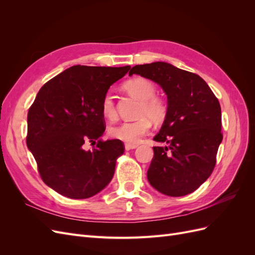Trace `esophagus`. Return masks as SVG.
Instances as JSON below:
<instances>
[{
  "label": "esophagus",
  "instance_id": "1",
  "mask_svg": "<svg viewBox=\"0 0 255 255\" xmlns=\"http://www.w3.org/2000/svg\"><path fill=\"white\" fill-rule=\"evenodd\" d=\"M137 146H138L137 144H133V143H126V144H125V148H126V150H127V151L136 149Z\"/></svg>",
  "mask_w": 255,
  "mask_h": 255
}]
</instances>
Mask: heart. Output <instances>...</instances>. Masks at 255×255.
<instances>
[{
	"mask_svg": "<svg viewBox=\"0 0 255 255\" xmlns=\"http://www.w3.org/2000/svg\"><path fill=\"white\" fill-rule=\"evenodd\" d=\"M123 89L130 96L140 100L138 107L139 118L133 121H125L120 125L110 128L112 137L125 141L127 143L139 142L141 137L149 132L151 128V120L153 122L163 121L167 106L164 100L155 96L156 88L150 80L144 78H134L123 84ZM101 111L107 119H115L117 116L114 99L110 94H106L101 102Z\"/></svg>",
	"mask_w": 255,
	"mask_h": 255,
	"instance_id": "obj_1",
	"label": "heart"
}]
</instances>
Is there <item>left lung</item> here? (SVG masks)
Instances as JSON below:
<instances>
[{
  "label": "left lung",
  "instance_id": "8db88e82",
  "mask_svg": "<svg viewBox=\"0 0 255 255\" xmlns=\"http://www.w3.org/2000/svg\"><path fill=\"white\" fill-rule=\"evenodd\" d=\"M133 74L157 83L168 100L164 123L153 138L167 145L153 146L148 181L166 196L191 194L212 174L222 141L218 99L198 74L164 61L137 65L128 72Z\"/></svg>",
  "mask_w": 255,
  "mask_h": 255
}]
</instances>
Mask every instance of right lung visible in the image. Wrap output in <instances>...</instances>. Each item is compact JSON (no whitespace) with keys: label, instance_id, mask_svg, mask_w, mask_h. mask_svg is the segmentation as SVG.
<instances>
[{"label":"right lung","instance_id":"obj_1","mask_svg":"<svg viewBox=\"0 0 255 255\" xmlns=\"http://www.w3.org/2000/svg\"><path fill=\"white\" fill-rule=\"evenodd\" d=\"M129 68L73 66L37 94L27 114L26 144L42 181L58 194L87 199L112 181L125 144L100 139L105 130L101 102ZM96 140V148L84 149Z\"/></svg>","mask_w":255,"mask_h":255}]
</instances>
